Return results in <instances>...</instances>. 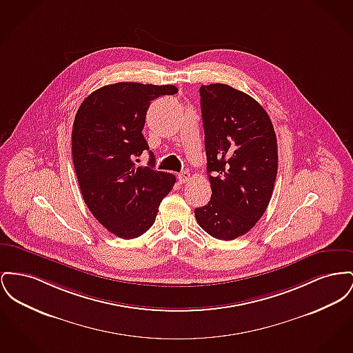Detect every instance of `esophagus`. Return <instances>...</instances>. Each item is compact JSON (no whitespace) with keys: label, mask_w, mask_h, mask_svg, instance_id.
Here are the masks:
<instances>
[{"label":"esophagus","mask_w":353,"mask_h":353,"mask_svg":"<svg viewBox=\"0 0 353 353\" xmlns=\"http://www.w3.org/2000/svg\"><path fill=\"white\" fill-rule=\"evenodd\" d=\"M179 181L181 183V184H185L187 181H189V179H190V174H189V172L188 170H184V172H181V173H179Z\"/></svg>","instance_id":"1"}]
</instances>
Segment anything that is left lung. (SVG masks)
I'll return each instance as SVG.
<instances>
[{
    "instance_id": "obj_1",
    "label": "left lung",
    "mask_w": 353,
    "mask_h": 353,
    "mask_svg": "<svg viewBox=\"0 0 353 353\" xmlns=\"http://www.w3.org/2000/svg\"><path fill=\"white\" fill-rule=\"evenodd\" d=\"M207 172L212 197L194 209L214 239L245 234L270 204L277 176V141L264 108L225 83L201 85Z\"/></svg>"
}]
</instances>
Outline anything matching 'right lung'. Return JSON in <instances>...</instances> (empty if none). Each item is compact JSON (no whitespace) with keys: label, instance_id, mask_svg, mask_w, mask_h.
Instances as JSON below:
<instances>
[{"label":"right lung","instance_id":"1","mask_svg":"<svg viewBox=\"0 0 353 353\" xmlns=\"http://www.w3.org/2000/svg\"><path fill=\"white\" fill-rule=\"evenodd\" d=\"M174 85L117 83L90 93L72 130V154L83 201L103 227L121 239L144 234L176 183L170 173L139 166L149 145L143 136L150 103L174 94Z\"/></svg>","mask_w":353,"mask_h":353}]
</instances>
